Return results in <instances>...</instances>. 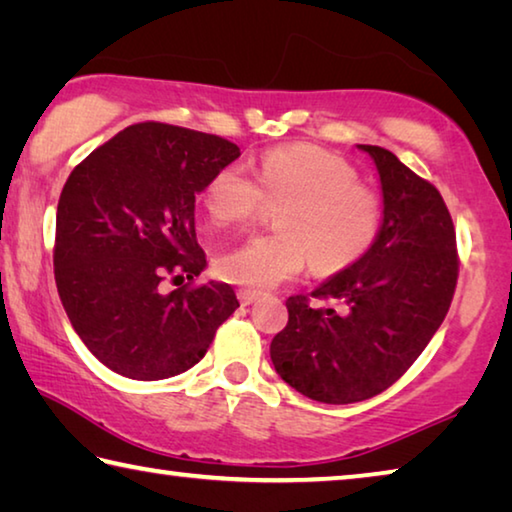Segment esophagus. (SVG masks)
I'll return each mask as SVG.
<instances>
[{"label": "esophagus", "instance_id": "esophagus-1", "mask_svg": "<svg viewBox=\"0 0 512 512\" xmlns=\"http://www.w3.org/2000/svg\"><path fill=\"white\" fill-rule=\"evenodd\" d=\"M259 298V291H253V289H239V302L244 307L253 305V302Z\"/></svg>", "mask_w": 512, "mask_h": 512}]
</instances>
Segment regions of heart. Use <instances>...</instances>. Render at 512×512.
I'll use <instances>...</instances> for the list:
<instances>
[{"label":"heart","instance_id":"b5f03b06","mask_svg":"<svg viewBox=\"0 0 512 512\" xmlns=\"http://www.w3.org/2000/svg\"><path fill=\"white\" fill-rule=\"evenodd\" d=\"M266 203L284 205L275 235H257L219 257V275L237 287L266 291L300 275L311 264L336 273L366 253L381 225V201L359 183L350 162L318 146L293 144L268 151L255 178L228 164L203 192L205 212L216 225L250 219Z\"/></svg>","mask_w":512,"mask_h":512}]
</instances>
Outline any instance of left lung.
Segmentation results:
<instances>
[{
  "instance_id": "8db88e82",
  "label": "left lung",
  "mask_w": 512,
  "mask_h": 512,
  "mask_svg": "<svg viewBox=\"0 0 512 512\" xmlns=\"http://www.w3.org/2000/svg\"><path fill=\"white\" fill-rule=\"evenodd\" d=\"M357 149L379 176L377 237L311 291L341 311L293 296L289 323L271 341L277 375L325 404L361 402L395 384L443 325L458 277L454 223L438 189L381 146Z\"/></svg>"
}]
</instances>
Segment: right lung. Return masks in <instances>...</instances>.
Listing matches in <instances>:
<instances>
[{
    "label": "right lung",
    "instance_id": "1",
    "mask_svg": "<svg viewBox=\"0 0 512 512\" xmlns=\"http://www.w3.org/2000/svg\"><path fill=\"white\" fill-rule=\"evenodd\" d=\"M239 155L223 137L146 121L69 173L56 212L58 296L85 348L117 375L189 370L239 307L225 282L162 291L164 277L192 282L205 271L196 196Z\"/></svg>",
    "mask_w": 512,
    "mask_h": 512
}]
</instances>
